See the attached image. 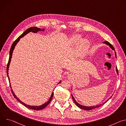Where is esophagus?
I'll return each instance as SVG.
<instances>
[{
	"label": "esophagus",
	"instance_id": "34e87169",
	"mask_svg": "<svg viewBox=\"0 0 126 126\" xmlns=\"http://www.w3.org/2000/svg\"><path fill=\"white\" fill-rule=\"evenodd\" d=\"M68 77H70V75H69L68 76Z\"/></svg>",
	"mask_w": 126,
	"mask_h": 126
}]
</instances>
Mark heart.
Masks as SVG:
<instances>
[{
    "label": "heart",
    "mask_w": 126,
    "mask_h": 126,
    "mask_svg": "<svg viewBox=\"0 0 126 126\" xmlns=\"http://www.w3.org/2000/svg\"><path fill=\"white\" fill-rule=\"evenodd\" d=\"M70 42L72 45H77V51L79 54L83 55L86 52L90 46V42L88 40L84 39L79 35H75L71 37L70 39Z\"/></svg>",
    "instance_id": "heart-1"
}]
</instances>
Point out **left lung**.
<instances>
[{"instance_id":"left-lung-1","label":"left lung","mask_w":126,"mask_h":126,"mask_svg":"<svg viewBox=\"0 0 126 126\" xmlns=\"http://www.w3.org/2000/svg\"><path fill=\"white\" fill-rule=\"evenodd\" d=\"M103 43H105V44H106V45H108L113 50H115V49H114V47L109 43V42H108V41H105V42H103ZM115 57H116V58H117V55H116V52L115 51ZM116 72H117V74L118 75V69H117V67H116ZM71 96H72V99L73 100V101H74V102L75 103V104L76 105V106H77V107H78L79 108H80V109H83V110H87V111H89V110H92V109H95V108H98V107H100L101 106H102V105H103L104 104H105V103H106L112 97V96H111L106 101H105V102H104L103 104H100V105H97V106H90V107H88V106H83V105H80V104H79L76 100H75V98H74V97H73V96L72 95H71Z\"/></svg>"}]
</instances>
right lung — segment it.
Returning a JSON list of instances; mask_svg holds the SVG:
<instances>
[{"instance_id": "1", "label": "right lung", "mask_w": 126, "mask_h": 126, "mask_svg": "<svg viewBox=\"0 0 126 126\" xmlns=\"http://www.w3.org/2000/svg\"><path fill=\"white\" fill-rule=\"evenodd\" d=\"M44 30H45V29H40V28H37V27H30V28L27 29L26 31H25L20 36H19L18 38L13 43V44H12V46H11V47L10 50V52H9V58L8 62V64H7V69H6V71H7L6 72H7V77H8V80H9V84H10V87L11 89V85H10V79H9V76H8V70H9V65H10V62H11V58H12V55L13 51V50H14V49L15 46H16V45L17 44V43L19 41L20 39L21 38L23 37V36H24L25 35H26L27 34H28V33H29V32H34V33H36V32H38V31H44ZM61 82V81L60 80V82L58 83V84L60 83ZM54 90H53V91H54ZM11 91H12V94H13V95L15 99H16L21 104H22L23 105H24V106H25L26 107L28 108H29V109H32V110H37V111H38V110H42V109H43L44 108H45V107L50 103V102L51 101V100H52V98H53V94H54V92H53V91L52 93V94H51V96H50V98H49V99L48 100V101L47 102L45 103L44 104H42V105H41V106H30V105H27V104L24 103L23 102H22L21 100H20L18 98H17V96L15 95L14 93L13 92V91L12 89H11Z\"/></svg>"}]
</instances>
